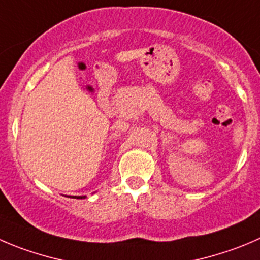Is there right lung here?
I'll return each instance as SVG.
<instances>
[{"label":"right lung","instance_id":"1","mask_svg":"<svg viewBox=\"0 0 260 260\" xmlns=\"http://www.w3.org/2000/svg\"><path fill=\"white\" fill-rule=\"evenodd\" d=\"M74 198H85V197H76V196H75V197Z\"/></svg>","mask_w":260,"mask_h":260}]
</instances>
